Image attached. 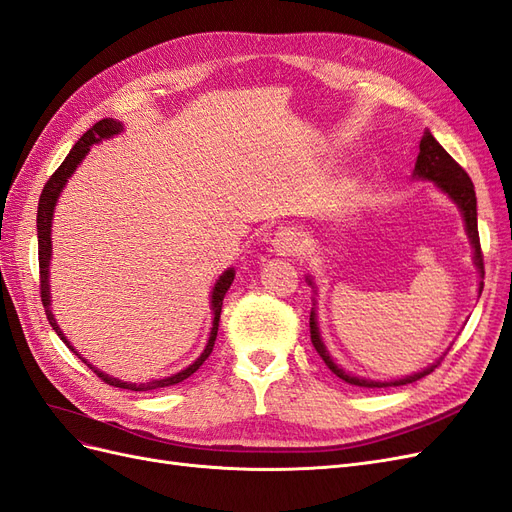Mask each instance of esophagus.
I'll use <instances>...</instances> for the list:
<instances>
[{
	"label": "esophagus",
	"mask_w": 512,
	"mask_h": 512,
	"mask_svg": "<svg viewBox=\"0 0 512 512\" xmlns=\"http://www.w3.org/2000/svg\"><path fill=\"white\" fill-rule=\"evenodd\" d=\"M301 247V235L297 232V228L290 226H282L280 230L275 232L273 237V250L277 256H292L297 254Z\"/></svg>",
	"instance_id": "1"
}]
</instances>
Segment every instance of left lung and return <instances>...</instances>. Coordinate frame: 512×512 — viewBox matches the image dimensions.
I'll return each mask as SVG.
<instances>
[{
  "instance_id": "left-lung-1",
  "label": "left lung",
  "mask_w": 512,
  "mask_h": 512,
  "mask_svg": "<svg viewBox=\"0 0 512 512\" xmlns=\"http://www.w3.org/2000/svg\"><path fill=\"white\" fill-rule=\"evenodd\" d=\"M418 158L414 164V177L416 179H427L438 185V188L448 196L453 198V203L459 207L463 222H466V230L470 243L474 247V265L480 271V275L485 277V262H483V252H480V239H478V222H476V192H474V183L468 177L466 170H463L451 156H448L446 149L433 138L431 132H425V136L421 138V145H418ZM307 282L312 284V280L307 277ZM483 292V282H480L478 294ZM309 335H312V344L316 348V352L322 356V361L327 363V367L333 371L337 378H342L348 384L354 386H363V389H386V386H401V384H410L425 378L427 374H431L433 369L440 365L433 363L427 369L418 371L414 376L408 378H399V380H391V382H376V380H365V378H356L352 374H346L342 367H337L333 363V359L329 356L327 346H324L320 331H318V322H316V312L312 307V314H309Z\"/></svg>"
}]
</instances>
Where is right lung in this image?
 Segmentation results:
<instances>
[{
    "mask_svg": "<svg viewBox=\"0 0 512 512\" xmlns=\"http://www.w3.org/2000/svg\"><path fill=\"white\" fill-rule=\"evenodd\" d=\"M123 130V126L119 121L115 119H102L98 121L94 128H89L81 138L79 143H76L72 147V151L68 153V158L61 162V166L55 170V173L51 175V179L44 183V190L40 194V203H38V218H36V224H38V265H40V297H42V305H44V312H46V318H49V324L55 329V333L64 339V344L79 356V359L91 369L96 371V376L111 384V386H119V389H128V391H151V389H164V386H173L177 382H183L185 378H190L194 371L203 365L207 361V356L211 354L213 350V344H215V337H218V327H220V312H222V301H224V294L228 292L232 280H235V269H228L220 275L218 284L213 286V294H211V309H213V327H211V335H209V342L203 350V354L198 356V359L190 365L181 369L179 374H173L168 378H162V380H151L147 384H132V382H121L113 376L108 374H102L100 369H96L94 365H89L83 356L76 352L68 339L64 337V333H61V329L57 327V322L53 318V312H51V288H49V262H51V252H53V245H51V220H53V211H55V203L57 198L61 194V190H64V185L68 181V177H72V173L76 170V166H79L83 162V158L89 153V147L94 143H100L102 138H111L115 134H119Z\"/></svg>",
    "mask_w": 512,
    "mask_h": 512,
    "instance_id": "add662e5",
    "label": "right lung"
}]
</instances>
